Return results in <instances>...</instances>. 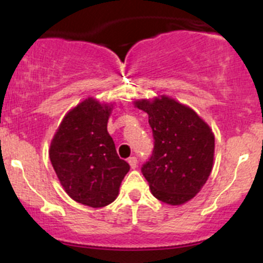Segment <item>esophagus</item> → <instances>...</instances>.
<instances>
[{"label":"esophagus","mask_w":263,"mask_h":263,"mask_svg":"<svg viewBox=\"0 0 263 263\" xmlns=\"http://www.w3.org/2000/svg\"><path fill=\"white\" fill-rule=\"evenodd\" d=\"M128 163H129V165H131L132 170H135V168L137 167V158H136V157H129Z\"/></svg>","instance_id":"esophagus-1"}]
</instances>
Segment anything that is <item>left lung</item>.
I'll use <instances>...</instances> for the list:
<instances>
[{"mask_svg": "<svg viewBox=\"0 0 263 263\" xmlns=\"http://www.w3.org/2000/svg\"><path fill=\"white\" fill-rule=\"evenodd\" d=\"M135 105L148 114L155 140L152 155L141 168L151 192L163 203H185L203 188L213 170V131L192 108L167 96Z\"/></svg>", "mask_w": 263, "mask_h": 263, "instance_id": "8db88e82", "label": "left lung"}]
</instances>
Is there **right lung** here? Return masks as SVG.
<instances>
[{"label": "right lung", "instance_id": "right-lung-1", "mask_svg": "<svg viewBox=\"0 0 263 263\" xmlns=\"http://www.w3.org/2000/svg\"><path fill=\"white\" fill-rule=\"evenodd\" d=\"M110 112L111 107L86 99L66 114L50 144L49 158L63 188L91 208L112 203L129 171L107 132Z\"/></svg>", "mask_w": 263, "mask_h": 263}]
</instances>
